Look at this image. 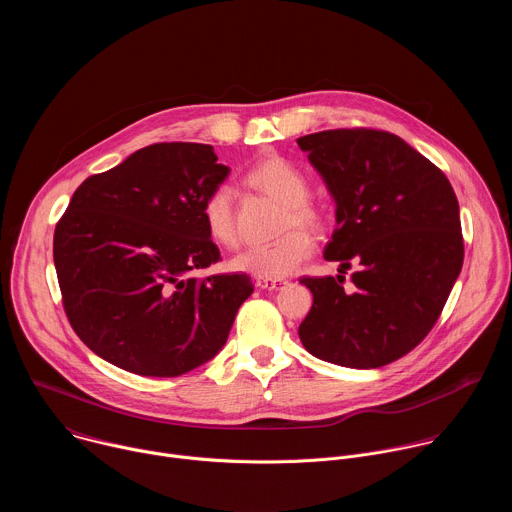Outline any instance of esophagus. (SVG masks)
<instances>
[{
  "mask_svg": "<svg viewBox=\"0 0 512 512\" xmlns=\"http://www.w3.org/2000/svg\"><path fill=\"white\" fill-rule=\"evenodd\" d=\"M255 283H257V287H261V289H269V291H273V289H281V287H285V285H287V281H285V279H271V277H257V279H255Z\"/></svg>",
  "mask_w": 512,
  "mask_h": 512,
  "instance_id": "1",
  "label": "esophagus"
}]
</instances>
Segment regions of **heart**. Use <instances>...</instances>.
<instances>
[{
  "mask_svg": "<svg viewBox=\"0 0 512 512\" xmlns=\"http://www.w3.org/2000/svg\"><path fill=\"white\" fill-rule=\"evenodd\" d=\"M247 180L259 192L285 204L281 229L286 231L277 241L267 245H253L243 249L231 259V267L255 277L279 279L294 273L314 251L312 237L300 229H318L322 225V212L310 202V178L296 164L285 158L269 156L251 168ZM202 221L210 239L223 247L237 243L233 190L227 184L216 186L202 204Z\"/></svg>",
  "mask_w": 512,
  "mask_h": 512,
  "instance_id": "heart-1",
  "label": "heart"
}]
</instances>
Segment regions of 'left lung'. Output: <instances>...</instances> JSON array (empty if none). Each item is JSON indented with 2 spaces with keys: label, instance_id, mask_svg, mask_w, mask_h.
I'll return each mask as SVG.
<instances>
[{
  "label": "left lung",
  "instance_id": "obj_1",
  "mask_svg": "<svg viewBox=\"0 0 512 512\" xmlns=\"http://www.w3.org/2000/svg\"><path fill=\"white\" fill-rule=\"evenodd\" d=\"M336 202L324 249L344 275L302 277L314 296L300 340L348 369H377L413 350L440 318L462 271L460 206L440 168L401 137L330 129L298 139Z\"/></svg>",
  "mask_w": 512,
  "mask_h": 512
}]
</instances>
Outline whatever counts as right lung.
<instances>
[{"label": "right lung", "instance_id": "obj_1", "mask_svg": "<svg viewBox=\"0 0 512 512\" xmlns=\"http://www.w3.org/2000/svg\"><path fill=\"white\" fill-rule=\"evenodd\" d=\"M212 145L154 143L87 178L54 231L68 322L103 360L143 377L184 375L221 350L245 273L194 277L221 259L202 221L229 176Z\"/></svg>", "mask_w": 512, "mask_h": 512}]
</instances>
